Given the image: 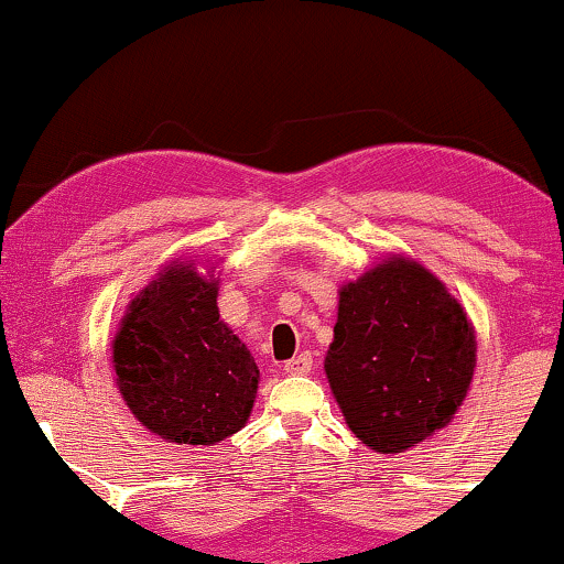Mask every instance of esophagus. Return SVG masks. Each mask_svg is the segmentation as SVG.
Segmentation results:
<instances>
[{
    "instance_id": "obj_1",
    "label": "esophagus",
    "mask_w": 564,
    "mask_h": 564,
    "mask_svg": "<svg viewBox=\"0 0 564 564\" xmlns=\"http://www.w3.org/2000/svg\"><path fill=\"white\" fill-rule=\"evenodd\" d=\"M313 370V357L308 352H300L297 357H292V360L284 362V372H290V376H305V372Z\"/></svg>"
}]
</instances>
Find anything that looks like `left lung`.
Instances as JSON below:
<instances>
[{
  "label": "left lung",
  "instance_id": "1",
  "mask_svg": "<svg viewBox=\"0 0 564 564\" xmlns=\"http://www.w3.org/2000/svg\"><path fill=\"white\" fill-rule=\"evenodd\" d=\"M477 339L445 284L389 259L339 292L326 378L368 448L401 453L445 427L469 391Z\"/></svg>",
  "mask_w": 564,
  "mask_h": 564
}]
</instances>
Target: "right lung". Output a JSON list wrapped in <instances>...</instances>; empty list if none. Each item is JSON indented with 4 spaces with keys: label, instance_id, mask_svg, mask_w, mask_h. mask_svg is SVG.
<instances>
[{
    "label": "right lung",
    "instance_id": "right-lung-1",
    "mask_svg": "<svg viewBox=\"0 0 564 564\" xmlns=\"http://www.w3.org/2000/svg\"><path fill=\"white\" fill-rule=\"evenodd\" d=\"M113 368L131 414L167 443L215 445L238 433L259 389L251 352L219 321L217 280L178 261L131 300Z\"/></svg>",
    "mask_w": 564,
    "mask_h": 564
}]
</instances>
